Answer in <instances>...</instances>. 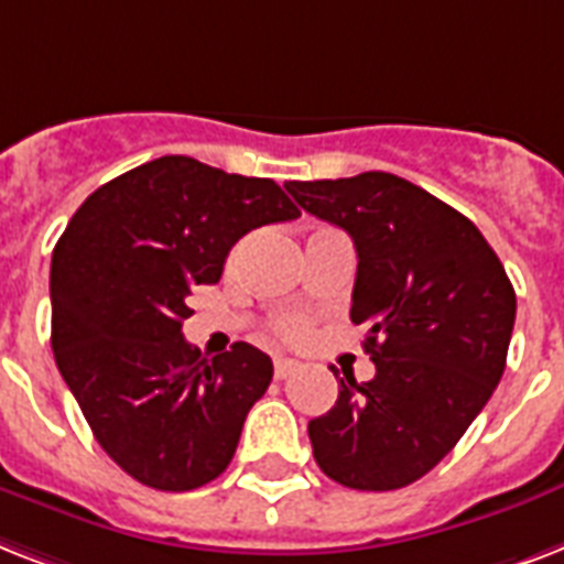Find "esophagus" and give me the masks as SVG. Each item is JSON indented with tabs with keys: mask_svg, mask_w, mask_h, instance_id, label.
Masks as SVG:
<instances>
[{
	"mask_svg": "<svg viewBox=\"0 0 564 564\" xmlns=\"http://www.w3.org/2000/svg\"><path fill=\"white\" fill-rule=\"evenodd\" d=\"M296 368H300V365H296L294 359H276V361H273V373H276V379H288L291 373H296Z\"/></svg>",
	"mask_w": 564,
	"mask_h": 564,
	"instance_id": "obj_1",
	"label": "esophagus"
}]
</instances>
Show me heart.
I'll use <instances>...</instances> for the list:
<instances>
[{
  "instance_id": "1",
  "label": "heart",
  "mask_w": 564,
  "mask_h": 564,
  "mask_svg": "<svg viewBox=\"0 0 564 564\" xmlns=\"http://www.w3.org/2000/svg\"><path fill=\"white\" fill-rule=\"evenodd\" d=\"M305 332H308V323L303 317H282L276 323V335L279 338H285V341H303Z\"/></svg>"
}]
</instances>
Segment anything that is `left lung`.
I'll return each mask as SVG.
<instances>
[{
  "mask_svg": "<svg viewBox=\"0 0 564 564\" xmlns=\"http://www.w3.org/2000/svg\"><path fill=\"white\" fill-rule=\"evenodd\" d=\"M285 187L356 243L350 321L368 326L377 365L370 382L341 379L335 405L308 421L314 462L359 491L409 486L495 394L514 326L512 282L465 214L394 173Z\"/></svg>",
  "mask_w": 564,
  "mask_h": 564,
  "instance_id": "8db88e82",
  "label": "left lung"
}]
</instances>
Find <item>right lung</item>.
Here are the masks:
<instances>
[{"label":"right lung","mask_w":564,"mask_h":564,"mask_svg":"<svg viewBox=\"0 0 564 564\" xmlns=\"http://www.w3.org/2000/svg\"><path fill=\"white\" fill-rule=\"evenodd\" d=\"M300 217L273 178L164 155L73 214L50 270L52 352L99 447L132 479L191 491L229 468L273 361L250 344L205 359L182 335L243 235Z\"/></svg>","instance_id":"right-lung-1"}]
</instances>
